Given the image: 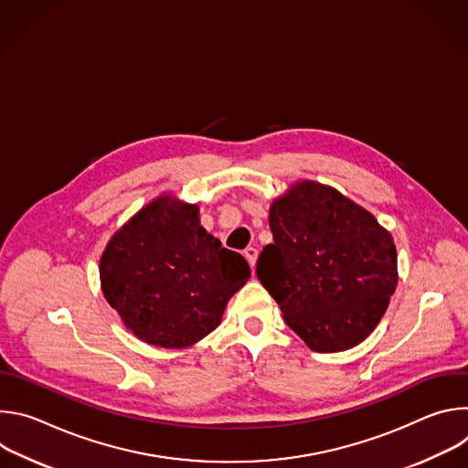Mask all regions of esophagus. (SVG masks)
Instances as JSON below:
<instances>
[{"label":"esophagus","instance_id":"obj_1","mask_svg":"<svg viewBox=\"0 0 468 468\" xmlns=\"http://www.w3.org/2000/svg\"><path fill=\"white\" fill-rule=\"evenodd\" d=\"M244 257H246V261H248V264L251 266V269H253V266H255V261H257V250L255 248H246L244 250Z\"/></svg>","mask_w":468,"mask_h":468}]
</instances>
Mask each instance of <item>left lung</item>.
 Instances as JSON below:
<instances>
[{
	"label": "left lung",
	"mask_w": 468,
	"mask_h": 468,
	"mask_svg": "<svg viewBox=\"0 0 468 468\" xmlns=\"http://www.w3.org/2000/svg\"><path fill=\"white\" fill-rule=\"evenodd\" d=\"M269 224L274 242L257 259V278L287 325L320 354L363 343L396 291L392 235L354 199L311 179L274 199Z\"/></svg>",
	"instance_id": "1"
}]
</instances>
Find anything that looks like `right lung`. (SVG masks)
Masks as SVG:
<instances>
[{"instance_id":"right-lung-1","label":"right lung","mask_w":468,"mask_h":468,"mask_svg":"<svg viewBox=\"0 0 468 468\" xmlns=\"http://www.w3.org/2000/svg\"><path fill=\"white\" fill-rule=\"evenodd\" d=\"M250 280L246 259L199 224V207L163 192L107 242L100 282L137 339L188 348L220 325L229 298Z\"/></svg>"}]
</instances>
